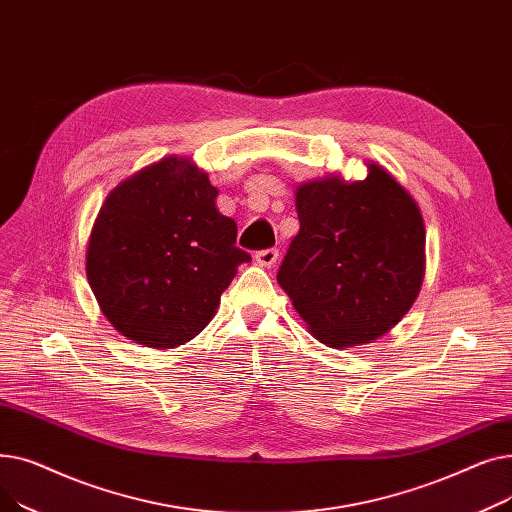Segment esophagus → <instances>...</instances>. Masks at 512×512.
Wrapping results in <instances>:
<instances>
[{
    "mask_svg": "<svg viewBox=\"0 0 512 512\" xmlns=\"http://www.w3.org/2000/svg\"><path fill=\"white\" fill-rule=\"evenodd\" d=\"M255 261L261 267H272L278 261V249H263L255 253Z\"/></svg>",
    "mask_w": 512,
    "mask_h": 512,
    "instance_id": "34e87169",
    "label": "esophagus"
}]
</instances>
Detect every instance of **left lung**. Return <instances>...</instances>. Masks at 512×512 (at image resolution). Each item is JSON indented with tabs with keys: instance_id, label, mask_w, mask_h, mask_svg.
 Instances as JSON below:
<instances>
[{
	"instance_id": "obj_1",
	"label": "left lung",
	"mask_w": 512,
	"mask_h": 512,
	"mask_svg": "<svg viewBox=\"0 0 512 512\" xmlns=\"http://www.w3.org/2000/svg\"><path fill=\"white\" fill-rule=\"evenodd\" d=\"M297 188L301 230L278 284L309 332L328 346L378 340L407 315L425 274V226L413 197L384 168Z\"/></svg>"
}]
</instances>
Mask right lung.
Segmentation results:
<instances>
[{
	"label": "right lung",
	"instance_id": "obj_1",
	"mask_svg": "<svg viewBox=\"0 0 512 512\" xmlns=\"http://www.w3.org/2000/svg\"><path fill=\"white\" fill-rule=\"evenodd\" d=\"M191 159L166 157L107 195L87 247V278L110 324L128 340L174 348L215 315L236 267V222Z\"/></svg>",
	"mask_w": 512,
	"mask_h": 512
}]
</instances>
